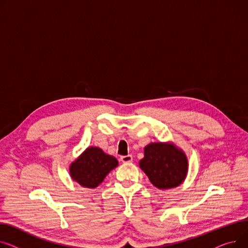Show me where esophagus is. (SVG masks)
Wrapping results in <instances>:
<instances>
[{
    "mask_svg": "<svg viewBox=\"0 0 248 248\" xmlns=\"http://www.w3.org/2000/svg\"><path fill=\"white\" fill-rule=\"evenodd\" d=\"M121 161L123 162V163H129V162H131L133 160V157H132V155H125V156H121Z\"/></svg>",
    "mask_w": 248,
    "mask_h": 248,
    "instance_id": "esophagus-1",
    "label": "esophagus"
}]
</instances>
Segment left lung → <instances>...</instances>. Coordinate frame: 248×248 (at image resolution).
<instances>
[{
    "mask_svg": "<svg viewBox=\"0 0 248 248\" xmlns=\"http://www.w3.org/2000/svg\"><path fill=\"white\" fill-rule=\"evenodd\" d=\"M185 154L172 144L152 143L144 149L140 167L153 185L160 189L178 186L187 173Z\"/></svg>",
    "mask_w": 248,
    "mask_h": 248,
    "instance_id": "left-lung-1",
    "label": "left lung"
}]
</instances>
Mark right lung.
I'll use <instances>...</instances> for the list:
<instances>
[{
    "instance_id": "1",
    "label": "right lung",
    "mask_w": 248,
    "mask_h": 248,
    "mask_svg": "<svg viewBox=\"0 0 248 248\" xmlns=\"http://www.w3.org/2000/svg\"><path fill=\"white\" fill-rule=\"evenodd\" d=\"M117 165V159L113 156L105 154L100 148L90 147L72 163L70 173L80 185L95 188Z\"/></svg>"
}]
</instances>
